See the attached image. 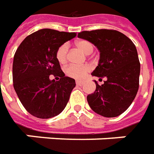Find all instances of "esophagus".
I'll return each instance as SVG.
<instances>
[{
  "label": "esophagus",
  "mask_w": 154,
  "mask_h": 154,
  "mask_svg": "<svg viewBox=\"0 0 154 154\" xmlns=\"http://www.w3.org/2000/svg\"><path fill=\"white\" fill-rule=\"evenodd\" d=\"M76 84L77 86H82L83 85V82H81V81H76Z\"/></svg>",
  "instance_id": "obj_1"
}]
</instances>
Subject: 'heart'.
<instances>
[{"mask_svg":"<svg viewBox=\"0 0 154 154\" xmlns=\"http://www.w3.org/2000/svg\"><path fill=\"white\" fill-rule=\"evenodd\" d=\"M77 46L81 51H82L85 54H90L93 50L92 44L87 40H80L76 42ZM67 54H68V45L64 43L61 45L56 51V57L60 63H65L67 61ZM91 69L89 65L83 66H77V65H70L66 68V74L69 77L75 79H82L87 75Z\"/></svg>","mask_w":154,"mask_h":154,"instance_id":"obj_1","label":"heart"}]
</instances>
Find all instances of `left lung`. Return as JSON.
<instances>
[{
  "label": "left lung",
  "mask_w": 154,
  "mask_h": 154,
  "mask_svg": "<svg viewBox=\"0 0 154 154\" xmlns=\"http://www.w3.org/2000/svg\"><path fill=\"white\" fill-rule=\"evenodd\" d=\"M77 36L94 44L100 52L92 76L107 78L102 86L95 81V92L87 97L89 106L101 116L118 117L132 104L139 87L140 62L135 45L115 30L84 31Z\"/></svg>",
  "instance_id": "1"
}]
</instances>
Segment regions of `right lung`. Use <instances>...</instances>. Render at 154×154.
Masks as SVG:
<instances>
[{
    "instance_id": "1",
    "label": "right lung",
    "mask_w": 154,
    "mask_h": 154,
    "mask_svg": "<svg viewBox=\"0 0 154 154\" xmlns=\"http://www.w3.org/2000/svg\"><path fill=\"white\" fill-rule=\"evenodd\" d=\"M76 36L75 32L42 29L26 36L17 48L12 66L14 89L32 116L53 118L68 103L76 82L73 78L65 77L56 51ZM50 75L59 76L60 80H50Z\"/></svg>"
}]
</instances>
